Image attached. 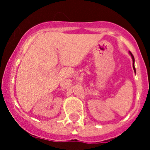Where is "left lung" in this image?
Here are the masks:
<instances>
[{"label": "left lung", "instance_id": "left-lung-1", "mask_svg": "<svg viewBox=\"0 0 150 150\" xmlns=\"http://www.w3.org/2000/svg\"><path fill=\"white\" fill-rule=\"evenodd\" d=\"M129 54H130V55H131V58H132V60H133V68H134V72H135V73H136V69H135V67H134V62H135V59H134V56H133V54H131V53L130 52V51H129Z\"/></svg>", "mask_w": 150, "mask_h": 150}]
</instances>
